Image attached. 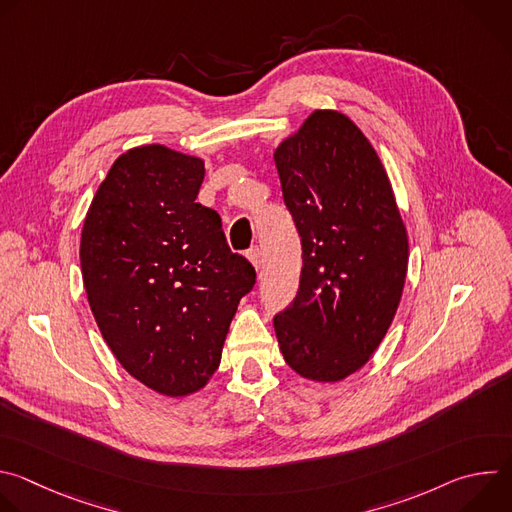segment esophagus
<instances>
[{"label":"esophagus","instance_id":"esophagus-1","mask_svg":"<svg viewBox=\"0 0 512 512\" xmlns=\"http://www.w3.org/2000/svg\"><path fill=\"white\" fill-rule=\"evenodd\" d=\"M247 257H249V261L253 263L255 271L259 273V271H261V267H263V257H261L259 247H251V249H249V253H247Z\"/></svg>","mask_w":512,"mask_h":512}]
</instances>
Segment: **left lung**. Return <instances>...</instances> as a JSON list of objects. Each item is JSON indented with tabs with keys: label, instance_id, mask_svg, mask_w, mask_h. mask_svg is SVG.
<instances>
[{
	"label": "left lung",
	"instance_id": "1",
	"mask_svg": "<svg viewBox=\"0 0 512 512\" xmlns=\"http://www.w3.org/2000/svg\"><path fill=\"white\" fill-rule=\"evenodd\" d=\"M302 237L296 300L273 318L300 377L336 383L362 369L401 302L409 241L371 141L344 113L316 109L273 154Z\"/></svg>",
	"mask_w": 512,
	"mask_h": 512
}]
</instances>
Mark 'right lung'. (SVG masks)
Listing matches in <instances>:
<instances>
[{
  "label": "right lung",
  "instance_id": "obj_1",
  "mask_svg": "<svg viewBox=\"0 0 512 512\" xmlns=\"http://www.w3.org/2000/svg\"><path fill=\"white\" fill-rule=\"evenodd\" d=\"M204 162L166 145L121 154L85 216L81 269L97 326L139 383L166 397L200 391L221 364L253 265L221 216L196 202Z\"/></svg>",
  "mask_w": 512,
  "mask_h": 512
}]
</instances>
